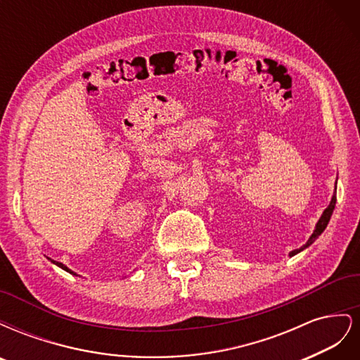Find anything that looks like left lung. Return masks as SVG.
Listing matches in <instances>:
<instances>
[{
	"mask_svg": "<svg viewBox=\"0 0 360 360\" xmlns=\"http://www.w3.org/2000/svg\"><path fill=\"white\" fill-rule=\"evenodd\" d=\"M335 192H336V186H335ZM335 204H336V195L333 193V197H332V201H330V204L328 205V209H326L324 212H323V214H321V217L319 219V222H317V225H315V230H314V233L311 234V237H309V240L304 243L302 248H299V249H294V250H291L290 252V257H292V255H296V254H299V252H302L303 249H307L308 246H311L314 242H315V238H317L324 230H326V226H328V224H329V221H330V216H332V213H333V209H335Z\"/></svg>",
	"mask_w": 360,
	"mask_h": 360,
	"instance_id": "1",
	"label": "left lung"
}]
</instances>
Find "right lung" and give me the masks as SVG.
Here are the masks:
<instances>
[{
	"mask_svg": "<svg viewBox=\"0 0 360 360\" xmlns=\"http://www.w3.org/2000/svg\"><path fill=\"white\" fill-rule=\"evenodd\" d=\"M49 259H51V258H49ZM51 261H52V263H53V264H57L58 267H61L63 270H66V271H69V274H73V271H72V270H70L69 267H66V266H64L63 263H58V261H53V259H51ZM73 275H76V274H73Z\"/></svg>",
	"mask_w": 360,
	"mask_h": 360,
	"instance_id": "right-lung-1",
	"label": "right lung"
}]
</instances>
